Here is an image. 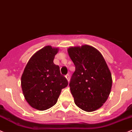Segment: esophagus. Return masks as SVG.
<instances>
[{
    "instance_id": "obj_1",
    "label": "esophagus",
    "mask_w": 132,
    "mask_h": 132,
    "mask_svg": "<svg viewBox=\"0 0 132 132\" xmlns=\"http://www.w3.org/2000/svg\"><path fill=\"white\" fill-rule=\"evenodd\" d=\"M66 79H67L68 82H69V81H70V75H69L68 74H67V75H66Z\"/></svg>"
}]
</instances>
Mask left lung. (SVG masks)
<instances>
[{
    "instance_id": "8db88e82",
    "label": "left lung",
    "mask_w": 132,
    "mask_h": 132,
    "mask_svg": "<svg viewBox=\"0 0 132 132\" xmlns=\"http://www.w3.org/2000/svg\"><path fill=\"white\" fill-rule=\"evenodd\" d=\"M68 53L75 66L70 82L75 104L86 112L97 110L107 101L112 86V74L104 57L87 44L70 47Z\"/></svg>"
}]
</instances>
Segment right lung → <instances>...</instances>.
Here are the masks:
<instances>
[{
	"label": "right lung",
	"instance_id": "1",
	"mask_svg": "<svg viewBox=\"0 0 132 132\" xmlns=\"http://www.w3.org/2000/svg\"><path fill=\"white\" fill-rule=\"evenodd\" d=\"M58 48L46 46L29 59L21 77L23 95L28 104L38 110H46L57 103L62 89L68 84L53 63Z\"/></svg>",
	"mask_w": 132,
	"mask_h": 132
}]
</instances>
